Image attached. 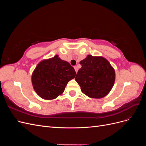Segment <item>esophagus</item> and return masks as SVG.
<instances>
[{"label": "esophagus", "mask_w": 146, "mask_h": 146, "mask_svg": "<svg viewBox=\"0 0 146 146\" xmlns=\"http://www.w3.org/2000/svg\"><path fill=\"white\" fill-rule=\"evenodd\" d=\"M74 69H75V70H76V73L77 72V71H78V68H77V66H74Z\"/></svg>", "instance_id": "esophagus-1"}]
</instances>
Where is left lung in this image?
<instances>
[{
    "label": "left lung",
    "instance_id": "8db88e82",
    "mask_svg": "<svg viewBox=\"0 0 146 146\" xmlns=\"http://www.w3.org/2000/svg\"><path fill=\"white\" fill-rule=\"evenodd\" d=\"M80 64L82 68L75 79L83 93L95 99L107 96L115 81V71L109 61L102 56L88 55Z\"/></svg>",
    "mask_w": 146,
    "mask_h": 146
}]
</instances>
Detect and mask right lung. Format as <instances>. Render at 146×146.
<instances>
[{"label": "right lung", "instance_id": "obj_1", "mask_svg": "<svg viewBox=\"0 0 146 146\" xmlns=\"http://www.w3.org/2000/svg\"><path fill=\"white\" fill-rule=\"evenodd\" d=\"M76 75L71 65L55 55L38 64L32 73V85L43 99H54L63 94L67 83Z\"/></svg>", "mask_w": 146, "mask_h": 146}]
</instances>
